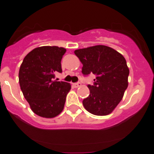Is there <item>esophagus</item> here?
<instances>
[{
    "label": "esophagus",
    "mask_w": 154,
    "mask_h": 154,
    "mask_svg": "<svg viewBox=\"0 0 154 154\" xmlns=\"http://www.w3.org/2000/svg\"><path fill=\"white\" fill-rule=\"evenodd\" d=\"M81 83H74V84H73V88H79V87H81Z\"/></svg>",
    "instance_id": "34e87169"
}]
</instances>
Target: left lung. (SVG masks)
<instances>
[{
  "instance_id": "8db88e82",
  "label": "left lung",
  "mask_w": 154,
  "mask_h": 154,
  "mask_svg": "<svg viewBox=\"0 0 154 154\" xmlns=\"http://www.w3.org/2000/svg\"><path fill=\"white\" fill-rule=\"evenodd\" d=\"M74 53L83 64L82 73H94L93 85H88L90 95L83 101L88 112L107 116L113 112L128 87L129 69L125 59L112 48L97 45L77 49Z\"/></svg>"
}]
</instances>
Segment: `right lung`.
<instances>
[{
  "label": "right lung",
  "mask_w": 154,
  "mask_h": 154,
  "mask_svg": "<svg viewBox=\"0 0 154 154\" xmlns=\"http://www.w3.org/2000/svg\"><path fill=\"white\" fill-rule=\"evenodd\" d=\"M66 51L58 46H41L32 49L22 61L18 73L20 87L37 116L51 119L63 110L71 85L53 79L55 73H62L61 60Z\"/></svg>",
  "instance_id": "right-lung-1"
}]
</instances>
